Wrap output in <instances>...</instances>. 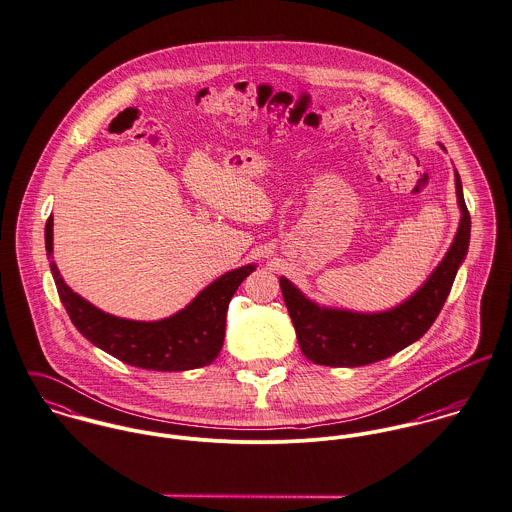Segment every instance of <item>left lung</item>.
<instances>
[{"label": "left lung", "mask_w": 512, "mask_h": 512, "mask_svg": "<svg viewBox=\"0 0 512 512\" xmlns=\"http://www.w3.org/2000/svg\"><path fill=\"white\" fill-rule=\"evenodd\" d=\"M461 222L450 251L424 286L404 304L381 314H355L320 308L294 284L281 277L284 304L306 359L328 367H361L395 355L422 338L438 318L452 290L457 267L465 259L471 218L463 200L461 180L455 172Z\"/></svg>", "instance_id": "1"}]
</instances>
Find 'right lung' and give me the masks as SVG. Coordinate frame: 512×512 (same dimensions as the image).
<instances>
[{
  "label": "right lung",
  "instance_id": "1",
  "mask_svg": "<svg viewBox=\"0 0 512 512\" xmlns=\"http://www.w3.org/2000/svg\"><path fill=\"white\" fill-rule=\"evenodd\" d=\"M47 255L53 253V216L45 226ZM255 265L229 271L204 288L184 310L159 322L115 318L72 292L51 261L58 296L76 330L115 359L151 371H188L210 365L222 351L229 300Z\"/></svg>",
  "mask_w": 512,
  "mask_h": 512
}]
</instances>
